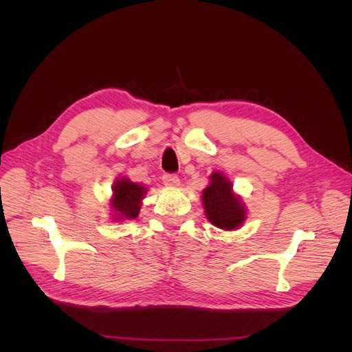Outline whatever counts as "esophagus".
<instances>
[{
	"label": "esophagus",
	"instance_id": "obj_1",
	"mask_svg": "<svg viewBox=\"0 0 352 352\" xmlns=\"http://www.w3.org/2000/svg\"><path fill=\"white\" fill-rule=\"evenodd\" d=\"M163 184H164L166 186L175 188V186H179L180 180H179V177H177L176 175H164V176H163Z\"/></svg>",
	"mask_w": 352,
	"mask_h": 352
}]
</instances>
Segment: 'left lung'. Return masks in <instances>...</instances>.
<instances>
[{
    "mask_svg": "<svg viewBox=\"0 0 352 352\" xmlns=\"http://www.w3.org/2000/svg\"><path fill=\"white\" fill-rule=\"evenodd\" d=\"M206 216L212 225L223 230L239 228L245 220V207L233 194L230 180L219 172L210 176V185L202 190Z\"/></svg>",
    "mask_w": 352,
    "mask_h": 352,
    "instance_id": "1",
    "label": "left lung"
}]
</instances>
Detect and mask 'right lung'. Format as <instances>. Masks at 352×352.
Returning a JSON list of instances; mask_svg holds the SVG:
<instances>
[{
  "label": "right lung",
  "instance_id": "right-lung-1",
  "mask_svg": "<svg viewBox=\"0 0 352 352\" xmlns=\"http://www.w3.org/2000/svg\"><path fill=\"white\" fill-rule=\"evenodd\" d=\"M111 208L116 212V219H136L140 214L141 201L146 192V188L131 182L129 179L122 177L113 185Z\"/></svg>",
  "mask_w": 352,
  "mask_h": 352
}]
</instances>
